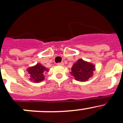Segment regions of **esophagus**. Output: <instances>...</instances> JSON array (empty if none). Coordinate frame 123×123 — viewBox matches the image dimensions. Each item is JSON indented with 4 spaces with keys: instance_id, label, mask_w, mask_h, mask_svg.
<instances>
[{
    "instance_id": "esophagus-1",
    "label": "esophagus",
    "mask_w": 123,
    "mask_h": 123,
    "mask_svg": "<svg viewBox=\"0 0 123 123\" xmlns=\"http://www.w3.org/2000/svg\"><path fill=\"white\" fill-rule=\"evenodd\" d=\"M57 64L58 65V66H63L64 62H59V63H57Z\"/></svg>"
}]
</instances>
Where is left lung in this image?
Instances as JSON below:
<instances>
[{
	"instance_id": "obj_1",
	"label": "left lung",
	"mask_w": 123,
	"mask_h": 123,
	"mask_svg": "<svg viewBox=\"0 0 123 123\" xmlns=\"http://www.w3.org/2000/svg\"><path fill=\"white\" fill-rule=\"evenodd\" d=\"M94 69L95 66L93 64L80 59L73 66L71 74L76 80L84 82L91 77Z\"/></svg>"
}]
</instances>
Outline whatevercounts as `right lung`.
<instances>
[{
	"label": "right lung",
	"mask_w": 123,
	"mask_h": 123,
	"mask_svg": "<svg viewBox=\"0 0 123 123\" xmlns=\"http://www.w3.org/2000/svg\"><path fill=\"white\" fill-rule=\"evenodd\" d=\"M46 71H48V69L41 64H37L35 66L27 69L30 79L36 82H39L44 80Z\"/></svg>",
	"instance_id": "obj_1"
}]
</instances>
